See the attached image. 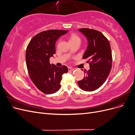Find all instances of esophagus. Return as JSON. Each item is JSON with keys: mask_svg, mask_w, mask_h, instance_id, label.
Listing matches in <instances>:
<instances>
[{"mask_svg": "<svg viewBox=\"0 0 135 135\" xmlns=\"http://www.w3.org/2000/svg\"><path fill=\"white\" fill-rule=\"evenodd\" d=\"M75 70V69L72 68H68V70L69 71H74Z\"/></svg>", "mask_w": 135, "mask_h": 135, "instance_id": "esophagus-1", "label": "esophagus"}]
</instances>
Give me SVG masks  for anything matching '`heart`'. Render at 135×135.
<instances>
[{
	"mask_svg": "<svg viewBox=\"0 0 135 135\" xmlns=\"http://www.w3.org/2000/svg\"><path fill=\"white\" fill-rule=\"evenodd\" d=\"M75 41H79L80 42V38L79 37L78 35L75 34H72L70 37V42H75Z\"/></svg>",
	"mask_w": 135,
	"mask_h": 135,
	"instance_id": "obj_1",
	"label": "heart"
}]
</instances>
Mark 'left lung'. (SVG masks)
<instances>
[{"mask_svg":"<svg viewBox=\"0 0 135 135\" xmlns=\"http://www.w3.org/2000/svg\"><path fill=\"white\" fill-rule=\"evenodd\" d=\"M79 31L88 40L83 59L88 60L90 69L84 70L85 75L82 80L78 81V84L85 91H93L103 84L111 70V47L108 39L101 32L87 28H80Z\"/></svg>","mask_w":135,"mask_h":135,"instance_id":"left-lung-1","label":"left lung"}]
</instances>
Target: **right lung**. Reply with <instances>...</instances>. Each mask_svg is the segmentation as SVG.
<instances>
[{
	"mask_svg": "<svg viewBox=\"0 0 135 135\" xmlns=\"http://www.w3.org/2000/svg\"><path fill=\"white\" fill-rule=\"evenodd\" d=\"M68 31L50 30L35 35L26 51V66L30 79L40 91L46 94L54 93L60 89L62 75L68 71L63 65L50 64V58L55 54L56 42Z\"/></svg>",
	"mask_w": 135,
	"mask_h": 135,
	"instance_id": "right-lung-1",
	"label": "right lung"
}]
</instances>
